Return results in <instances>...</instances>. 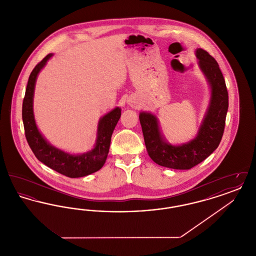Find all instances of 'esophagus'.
Returning <instances> with one entry per match:
<instances>
[{
    "instance_id": "1",
    "label": "esophagus",
    "mask_w": 256,
    "mask_h": 256,
    "mask_svg": "<svg viewBox=\"0 0 256 256\" xmlns=\"http://www.w3.org/2000/svg\"><path fill=\"white\" fill-rule=\"evenodd\" d=\"M130 104H132V102H130Z\"/></svg>"
}]
</instances>
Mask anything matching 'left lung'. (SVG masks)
I'll return each instance as SVG.
<instances>
[{
	"label": "left lung",
	"instance_id": "8db88e82",
	"mask_svg": "<svg viewBox=\"0 0 256 256\" xmlns=\"http://www.w3.org/2000/svg\"><path fill=\"white\" fill-rule=\"evenodd\" d=\"M196 56L211 87L210 104L198 135L180 146L166 142L160 132L158 121L150 113L141 112L139 120L150 158L156 164L176 170H189L207 158L219 146L228 110V93L219 64L204 49Z\"/></svg>",
	"mask_w": 256,
	"mask_h": 256
}]
</instances>
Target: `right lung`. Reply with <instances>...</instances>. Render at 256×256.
I'll return each mask as SVG.
<instances>
[{"label":"right lung","instance_id":"add662e5","mask_svg":"<svg viewBox=\"0 0 256 256\" xmlns=\"http://www.w3.org/2000/svg\"><path fill=\"white\" fill-rule=\"evenodd\" d=\"M52 56V54H50L40 61L28 78L22 108L26 138L36 158L50 169L68 178L86 176L104 166L110 152L111 136L121 117V108H114L100 120L96 145L92 150L84 154L73 156L52 146L39 132L32 108L37 76Z\"/></svg>","mask_w":256,"mask_h":256}]
</instances>
